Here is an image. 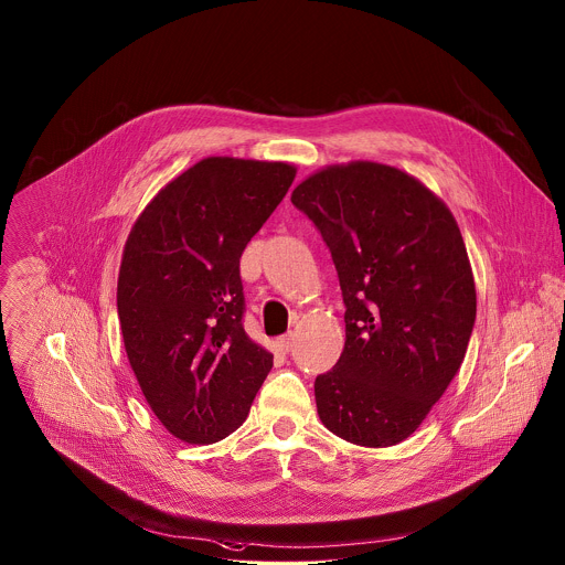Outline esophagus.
<instances>
[{
  "label": "esophagus",
  "instance_id": "1",
  "mask_svg": "<svg viewBox=\"0 0 565 565\" xmlns=\"http://www.w3.org/2000/svg\"><path fill=\"white\" fill-rule=\"evenodd\" d=\"M294 343H296V334H294V332H285V334L278 337V341H276V345H278L280 352H291Z\"/></svg>",
  "mask_w": 565,
  "mask_h": 565
}]
</instances>
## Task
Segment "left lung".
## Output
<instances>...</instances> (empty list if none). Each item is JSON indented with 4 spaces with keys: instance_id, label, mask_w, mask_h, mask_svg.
<instances>
[{
    "instance_id": "8db88e82",
    "label": "left lung",
    "mask_w": 565,
    "mask_h": 565,
    "mask_svg": "<svg viewBox=\"0 0 565 565\" xmlns=\"http://www.w3.org/2000/svg\"><path fill=\"white\" fill-rule=\"evenodd\" d=\"M291 202L330 249L345 305V345L316 379L323 426L385 448L406 439L459 372L477 289L448 206L396 167L332 164Z\"/></svg>"
}]
</instances>
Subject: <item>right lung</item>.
I'll use <instances>...</instances> for the list:
<instances>
[{
    "instance_id": "obj_1",
    "label": "right lung",
    "mask_w": 565,
    "mask_h": 565,
    "mask_svg": "<svg viewBox=\"0 0 565 565\" xmlns=\"http://www.w3.org/2000/svg\"><path fill=\"white\" fill-rule=\"evenodd\" d=\"M296 178L287 162L211 157L146 206L126 242L117 313L141 392L189 444L237 430L274 356L243 330L247 242Z\"/></svg>"
}]
</instances>
